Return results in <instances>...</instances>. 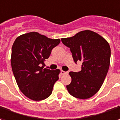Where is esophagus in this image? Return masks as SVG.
Masks as SVG:
<instances>
[{
    "instance_id": "1",
    "label": "esophagus",
    "mask_w": 120,
    "mask_h": 120,
    "mask_svg": "<svg viewBox=\"0 0 120 120\" xmlns=\"http://www.w3.org/2000/svg\"><path fill=\"white\" fill-rule=\"evenodd\" d=\"M61 74H62V75L68 74V71H64L62 70V71H61Z\"/></svg>"
}]
</instances>
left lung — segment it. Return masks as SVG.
<instances>
[{"label":"left lung","mask_w":120,"mask_h":120,"mask_svg":"<svg viewBox=\"0 0 120 120\" xmlns=\"http://www.w3.org/2000/svg\"><path fill=\"white\" fill-rule=\"evenodd\" d=\"M61 40L70 49L75 62H82L80 71L69 73L71 77V83L66 86L69 93L79 99L91 98L100 89L109 71V43L100 35L88 30Z\"/></svg>","instance_id":"8db88e82"}]
</instances>
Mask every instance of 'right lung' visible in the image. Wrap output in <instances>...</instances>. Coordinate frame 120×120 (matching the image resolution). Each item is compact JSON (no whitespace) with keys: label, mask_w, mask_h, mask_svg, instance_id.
<instances>
[{"label":"right lung","mask_w":120,"mask_h":120,"mask_svg":"<svg viewBox=\"0 0 120 120\" xmlns=\"http://www.w3.org/2000/svg\"><path fill=\"white\" fill-rule=\"evenodd\" d=\"M60 42L36 32L17 37L11 49V65L20 90L27 98L41 101L52 94L60 69H43L44 62Z\"/></svg>","instance_id":"right-lung-1"}]
</instances>
